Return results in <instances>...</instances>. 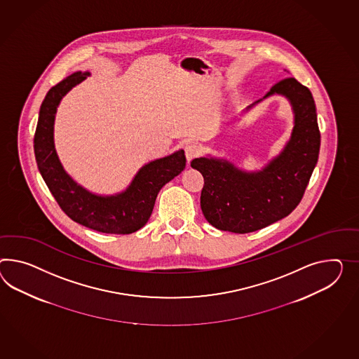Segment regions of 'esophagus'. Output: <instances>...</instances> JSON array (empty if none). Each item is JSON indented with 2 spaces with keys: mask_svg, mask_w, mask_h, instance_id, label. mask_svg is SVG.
<instances>
[{
  "mask_svg": "<svg viewBox=\"0 0 359 359\" xmlns=\"http://www.w3.org/2000/svg\"><path fill=\"white\" fill-rule=\"evenodd\" d=\"M199 152H201V147L196 146L195 143H191V144H189L184 148V155H186V158H187L189 163L193 160L194 157L198 156Z\"/></svg>",
  "mask_w": 359,
  "mask_h": 359,
  "instance_id": "1",
  "label": "esophagus"
}]
</instances>
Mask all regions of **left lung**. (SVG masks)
Returning a JSON list of instances; mask_svg holds the SVG:
<instances>
[{
    "label": "left lung",
    "mask_w": 359,
    "mask_h": 359,
    "mask_svg": "<svg viewBox=\"0 0 359 359\" xmlns=\"http://www.w3.org/2000/svg\"><path fill=\"white\" fill-rule=\"evenodd\" d=\"M272 95L289 100L294 128L281 154L262 170L246 172L228 160L215 157L191 161L204 178L203 215L217 229L243 234L284 219L301 202L318 163L320 131L311 91L289 76L277 82L263 99Z\"/></svg>",
    "instance_id": "obj_1"
}]
</instances>
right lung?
<instances>
[{"mask_svg": "<svg viewBox=\"0 0 359 359\" xmlns=\"http://www.w3.org/2000/svg\"><path fill=\"white\" fill-rule=\"evenodd\" d=\"M90 72H76L55 84L40 107L34 151L39 172L61 210L72 220L109 234H130L143 228L152 213L157 194L186 166L184 149L142 166L129 187L114 195H97L76 184L65 172L55 148L57 107L66 93L83 82Z\"/></svg>", "mask_w": 359, "mask_h": 359, "instance_id": "right-lung-1", "label": "right lung"}]
</instances>
